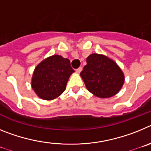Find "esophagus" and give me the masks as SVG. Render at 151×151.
Instances as JSON below:
<instances>
[{"instance_id":"34e87169","label":"esophagus","mask_w":151,"mask_h":151,"mask_svg":"<svg viewBox=\"0 0 151 151\" xmlns=\"http://www.w3.org/2000/svg\"><path fill=\"white\" fill-rule=\"evenodd\" d=\"M82 67H78V69H76V73H80L81 72H82Z\"/></svg>"}]
</instances>
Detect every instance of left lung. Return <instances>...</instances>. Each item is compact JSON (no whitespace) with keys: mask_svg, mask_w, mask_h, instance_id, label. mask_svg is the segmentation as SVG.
<instances>
[{"mask_svg":"<svg viewBox=\"0 0 151 151\" xmlns=\"http://www.w3.org/2000/svg\"><path fill=\"white\" fill-rule=\"evenodd\" d=\"M87 65L80 76L88 90L101 98L116 94L125 81L120 67L113 60L103 54H92L86 59Z\"/></svg>","mask_w":151,"mask_h":151,"instance_id":"8db88e82","label":"left lung"}]
</instances>
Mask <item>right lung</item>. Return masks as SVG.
Masks as SVG:
<instances>
[{"label":"right lung","instance_id":"right-lung-1","mask_svg":"<svg viewBox=\"0 0 151 151\" xmlns=\"http://www.w3.org/2000/svg\"><path fill=\"white\" fill-rule=\"evenodd\" d=\"M74 72L69 59L60 55L50 56L35 69L32 88L40 98L51 101L63 94Z\"/></svg>","mask_w":151,"mask_h":151}]
</instances>
